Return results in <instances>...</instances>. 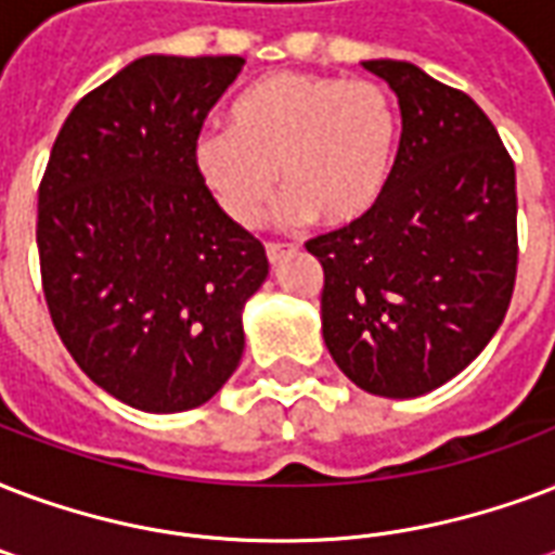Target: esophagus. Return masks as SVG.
<instances>
[{
  "label": "esophagus",
  "mask_w": 555,
  "mask_h": 555,
  "mask_svg": "<svg viewBox=\"0 0 555 555\" xmlns=\"http://www.w3.org/2000/svg\"><path fill=\"white\" fill-rule=\"evenodd\" d=\"M268 261L270 264H279V261L285 259V256H291V253H296L294 244H268Z\"/></svg>",
  "instance_id": "esophagus-1"
}]
</instances>
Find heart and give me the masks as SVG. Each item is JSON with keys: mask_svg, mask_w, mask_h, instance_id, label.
Masks as SVG:
<instances>
[{"mask_svg": "<svg viewBox=\"0 0 555 555\" xmlns=\"http://www.w3.org/2000/svg\"><path fill=\"white\" fill-rule=\"evenodd\" d=\"M396 142L399 109L375 80L276 72L241 92L230 127L203 130L194 165L241 227L264 218L279 171L291 192L287 218L314 215L328 227H346L380 201Z\"/></svg>", "mask_w": 555, "mask_h": 555, "instance_id": "heart-1", "label": "heart"}]
</instances>
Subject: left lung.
<instances>
[{
	"mask_svg": "<svg viewBox=\"0 0 555 555\" xmlns=\"http://www.w3.org/2000/svg\"><path fill=\"white\" fill-rule=\"evenodd\" d=\"M399 95L401 142L361 221L306 244L323 340L361 390L416 399L483 352L518 270L515 163L483 109L408 61H363Z\"/></svg>",
	"mask_w": 555,
	"mask_h": 555,
	"instance_id": "1",
	"label": "left lung"
}]
</instances>
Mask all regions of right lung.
Segmentation results:
<instances>
[{
	"mask_svg": "<svg viewBox=\"0 0 555 555\" xmlns=\"http://www.w3.org/2000/svg\"><path fill=\"white\" fill-rule=\"evenodd\" d=\"M244 57H139L75 104L37 203L46 306L80 370L145 413L201 408L244 352L259 238L203 185L194 142Z\"/></svg>",
	"mask_w": 555,
	"mask_h": 555,
	"instance_id": "1",
	"label": "right lung"
}]
</instances>
